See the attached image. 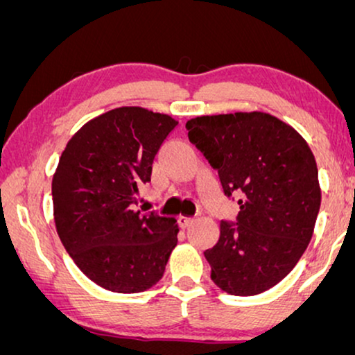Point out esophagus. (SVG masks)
I'll list each match as a JSON object with an SVG mask.
<instances>
[{
  "label": "esophagus",
  "instance_id": "1",
  "mask_svg": "<svg viewBox=\"0 0 355 355\" xmlns=\"http://www.w3.org/2000/svg\"><path fill=\"white\" fill-rule=\"evenodd\" d=\"M193 218H191V216H179V226L182 227V230H187L189 226H192L193 225Z\"/></svg>",
  "mask_w": 355,
  "mask_h": 355
}]
</instances>
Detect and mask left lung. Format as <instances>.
Masks as SVG:
<instances>
[{
	"mask_svg": "<svg viewBox=\"0 0 355 355\" xmlns=\"http://www.w3.org/2000/svg\"><path fill=\"white\" fill-rule=\"evenodd\" d=\"M189 140L239 193L236 223L221 221L203 252L211 279L232 295H255L284 279L312 239L322 192L312 150L283 121L254 111L187 121Z\"/></svg>",
	"mask_w": 355,
	"mask_h": 355,
	"instance_id": "left-lung-1",
	"label": "left lung"
}]
</instances>
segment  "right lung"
Listing matches in <instances>:
<instances>
[{
  "label": "right lung",
  "mask_w": 355,
  "mask_h": 355,
  "mask_svg": "<svg viewBox=\"0 0 355 355\" xmlns=\"http://www.w3.org/2000/svg\"><path fill=\"white\" fill-rule=\"evenodd\" d=\"M178 121L139 106L111 110L72 135L51 184L58 236L87 278L121 294L163 278L178 245L174 218L140 213L139 186Z\"/></svg>",
  "instance_id": "1"
}]
</instances>
